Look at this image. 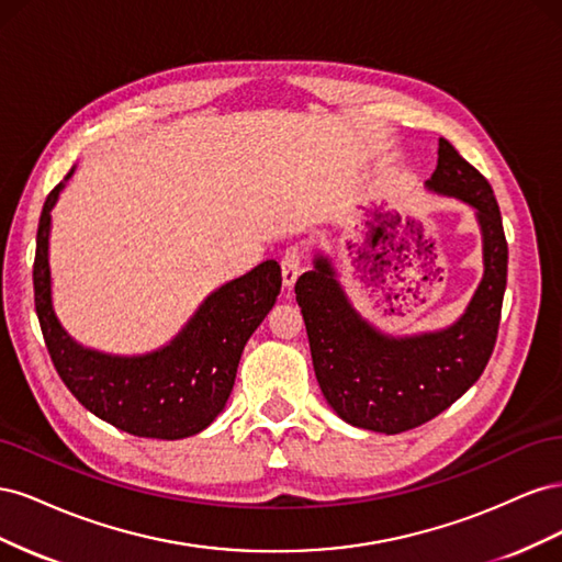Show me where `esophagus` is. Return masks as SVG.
Wrapping results in <instances>:
<instances>
[{
	"instance_id": "34e87169",
	"label": "esophagus",
	"mask_w": 562,
	"mask_h": 562,
	"mask_svg": "<svg viewBox=\"0 0 562 562\" xmlns=\"http://www.w3.org/2000/svg\"><path fill=\"white\" fill-rule=\"evenodd\" d=\"M302 271V255L297 248H288L283 252V260H281V277H283V285L291 291V288L295 285L297 277Z\"/></svg>"
}]
</instances>
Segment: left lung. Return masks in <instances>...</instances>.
Here are the masks:
<instances>
[{"instance_id": "8db88e82", "label": "left lung", "mask_w": 562, "mask_h": 562, "mask_svg": "<svg viewBox=\"0 0 562 562\" xmlns=\"http://www.w3.org/2000/svg\"><path fill=\"white\" fill-rule=\"evenodd\" d=\"M424 187L464 201L483 236V279L454 323L417 335L380 330L353 310L326 252H316L312 271L295 283L323 398L351 427L386 436L434 419L483 375L506 291L508 246L490 182L440 138L438 166Z\"/></svg>"}]
</instances>
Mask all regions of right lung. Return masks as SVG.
<instances>
[{
	"label": "right lung",
	"instance_id": "add662e5",
	"mask_svg": "<svg viewBox=\"0 0 562 562\" xmlns=\"http://www.w3.org/2000/svg\"><path fill=\"white\" fill-rule=\"evenodd\" d=\"M75 168L44 201L37 252L35 310L60 380L89 413L140 438L178 440L203 431L225 411L244 347L281 293V267L265 260L199 304L171 342L135 356L79 345L63 328L50 297V211Z\"/></svg>",
	"mask_w": 562,
	"mask_h": 562
}]
</instances>
